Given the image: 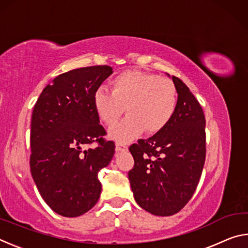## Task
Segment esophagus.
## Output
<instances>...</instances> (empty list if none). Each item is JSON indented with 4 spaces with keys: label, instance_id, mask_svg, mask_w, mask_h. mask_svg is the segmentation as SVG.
<instances>
[{
    "label": "esophagus",
    "instance_id": "obj_1",
    "mask_svg": "<svg viewBox=\"0 0 248 248\" xmlns=\"http://www.w3.org/2000/svg\"><path fill=\"white\" fill-rule=\"evenodd\" d=\"M127 145L124 143H120V142H116V151L117 152H124V151H127Z\"/></svg>",
    "mask_w": 248,
    "mask_h": 248
}]
</instances>
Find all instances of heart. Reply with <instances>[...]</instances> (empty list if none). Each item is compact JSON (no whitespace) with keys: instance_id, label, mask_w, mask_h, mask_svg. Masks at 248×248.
<instances>
[{"instance_id":"b5f03b06","label":"heart","mask_w":248,"mask_h":248,"mask_svg":"<svg viewBox=\"0 0 248 248\" xmlns=\"http://www.w3.org/2000/svg\"><path fill=\"white\" fill-rule=\"evenodd\" d=\"M111 93L97 90L93 104L99 119L110 127L123 114L128 116L109 130V136L128 142L143 131L155 134L170 123L177 106V91L169 78L141 71H125L112 79Z\"/></svg>"}]
</instances>
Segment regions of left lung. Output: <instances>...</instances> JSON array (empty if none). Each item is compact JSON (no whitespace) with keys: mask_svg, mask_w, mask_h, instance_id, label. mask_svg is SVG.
<instances>
[{"mask_svg":"<svg viewBox=\"0 0 248 248\" xmlns=\"http://www.w3.org/2000/svg\"><path fill=\"white\" fill-rule=\"evenodd\" d=\"M171 79L178 98L170 121L162 131L129 148L134 159L128 174L134 199L145 211L159 217L173 216L187 204L205 159L202 108L182 79Z\"/></svg>","mask_w":248,"mask_h":248,"instance_id":"obj_1","label":"left lung"}]
</instances>
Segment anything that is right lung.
Returning <instances> with one entry per match:
<instances>
[{
	"instance_id": "right-lung-1",
	"label": "right lung",
	"mask_w": 248,
	"mask_h": 248,
	"mask_svg": "<svg viewBox=\"0 0 248 248\" xmlns=\"http://www.w3.org/2000/svg\"><path fill=\"white\" fill-rule=\"evenodd\" d=\"M111 73V66L95 65L58 75L33 107L31 176L46 203L62 217L82 216L99 199L98 171L110 163L115 143L103 138L93 96ZM92 143L98 146L86 149Z\"/></svg>"
}]
</instances>
